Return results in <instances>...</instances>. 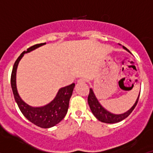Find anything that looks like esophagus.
<instances>
[{
	"mask_svg": "<svg viewBox=\"0 0 153 153\" xmlns=\"http://www.w3.org/2000/svg\"><path fill=\"white\" fill-rule=\"evenodd\" d=\"M86 83V79H79L77 80V83L81 84V83Z\"/></svg>",
	"mask_w": 153,
	"mask_h": 153,
	"instance_id": "obj_1",
	"label": "esophagus"
}]
</instances>
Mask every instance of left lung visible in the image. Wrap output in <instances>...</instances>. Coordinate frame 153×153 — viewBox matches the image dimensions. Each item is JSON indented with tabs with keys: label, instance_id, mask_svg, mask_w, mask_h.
Returning a JSON list of instances; mask_svg holds the SVG:
<instances>
[{
	"label": "left lung",
	"instance_id": "left-lung-1",
	"mask_svg": "<svg viewBox=\"0 0 153 153\" xmlns=\"http://www.w3.org/2000/svg\"><path fill=\"white\" fill-rule=\"evenodd\" d=\"M123 47L126 51L129 52V51L127 49L126 47ZM139 97H140V95L138 97L137 100H136L134 105L132 106V108H131L130 109H129L128 111L123 113V114L117 115L111 113L110 112L107 111L106 109H104L102 106V105L99 102L98 100H97L95 94L93 93V90H92V89H90V93H89L88 96V104L89 106H90V109H91L93 114L94 115L96 118L98 120H100V122L106 123H119L120 122V121L123 120L124 119L126 118L127 117H129V114L132 113V110H133V109H135V107H136V104H137L138 102V100H139Z\"/></svg>",
	"mask_w": 153,
	"mask_h": 153
}]
</instances>
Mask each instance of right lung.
<instances>
[{"instance_id": "obj_1", "label": "right lung", "mask_w": 153, "mask_h": 153, "mask_svg": "<svg viewBox=\"0 0 153 153\" xmlns=\"http://www.w3.org/2000/svg\"><path fill=\"white\" fill-rule=\"evenodd\" d=\"M44 44H46V43L35 44L29 47L27 51H24L18 56L13 64L11 77H10V83H11L13 97L23 115L30 122L34 125L41 128L47 129L54 126L65 117L68 110L69 102L70 97L72 96L75 83H72L69 86L60 89L53 100L51 101L46 106L41 107H33L29 106L26 102H24L19 96L17 90V85H16V74H17V66L24 53L30 52Z\"/></svg>"}]
</instances>
